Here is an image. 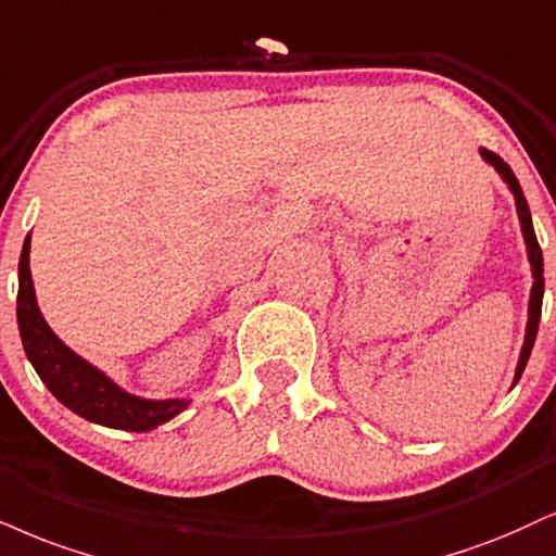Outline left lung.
<instances>
[{
  "instance_id": "8db88e82",
  "label": "left lung",
  "mask_w": 556,
  "mask_h": 556,
  "mask_svg": "<svg viewBox=\"0 0 556 556\" xmlns=\"http://www.w3.org/2000/svg\"><path fill=\"white\" fill-rule=\"evenodd\" d=\"M481 157L492 165L494 170L503 176V180L507 184V189L513 191L515 197V210H518V219H520V232H523L526 240V251H528V261H531V271H533V287H531V300H528V324H526V339H523V350H520V359L518 367H515V380L513 386L518 383L520 376H523L528 357H531L533 342H536V333H539V320H541V300H544V256H541V245L536 240V232H533V223H531V210H528V202L523 197V189H520L518 178L510 170V165L505 163L503 157L494 155V152L484 150L481 147Z\"/></svg>"
}]
</instances>
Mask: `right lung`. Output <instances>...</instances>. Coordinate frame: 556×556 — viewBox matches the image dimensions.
Returning a JSON list of instances; mask_svg holds the SVG:
<instances>
[{"mask_svg":"<svg viewBox=\"0 0 556 556\" xmlns=\"http://www.w3.org/2000/svg\"><path fill=\"white\" fill-rule=\"evenodd\" d=\"M17 326L25 354L36 367L38 378L66 409H72L87 422L113 427V430L147 432L155 430L157 425H165L191 404L189 399L152 401L134 396L113 383L103 370L72 352L49 329L38 311L36 290H33L30 236L25 238L17 266Z\"/></svg>","mask_w":556,"mask_h":556,"instance_id":"right-lung-1","label":"right lung"}]
</instances>
